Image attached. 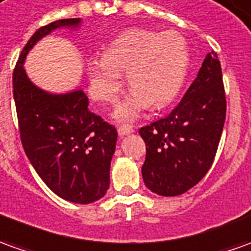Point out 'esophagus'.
I'll use <instances>...</instances> for the list:
<instances>
[{"label":"esophagus","mask_w":251,"mask_h":251,"mask_svg":"<svg viewBox=\"0 0 251 251\" xmlns=\"http://www.w3.org/2000/svg\"><path fill=\"white\" fill-rule=\"evenodd\" d=\"M117 132H119L120 136H126L128 135V134H132L134 129H132V127H129V126H122V127H119Z\"/></svg>","instance_id":"1"}]
</instances>
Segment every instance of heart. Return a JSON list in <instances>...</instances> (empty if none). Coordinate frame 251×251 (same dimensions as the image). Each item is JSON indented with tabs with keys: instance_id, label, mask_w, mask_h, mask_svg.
I'll list each match as a JSON object with an SVG mask.
<instances>
[{
	"instance_id": "heart-1",
	"label": "heart",
	"mask_w": 251,
	"mask_h": 251,
	"mask_svg": "<svg viewBox=\"0 0 251 251\" xmlns=\"http://www.w3.org/2000/svg\"><path fill=\"white\" fill-rule=\"evenodd\" d=\"M90 96L103 103H115L127 72L128 96L113 110V119L131 123L149 105L161 108L180 93L190 70L186 39L175 31L128 30L103 49L102 58L87 61Z\"/></svg>"
}]
</instances>
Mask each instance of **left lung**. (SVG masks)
Wrapping results in <instances>:
<instances>
[{
	"mask_svg": "<svg viewBox=\"0 0 251 251\" xmlns=\"http://www.w3.org/2000/svg\"><path fill=\"white\" fill-rule=\"evenodd\" d=\"M221 65L208 53L180 103L167 117L142 127L146 143L142 177L162 197H176L194 187L215 160L226 122Z\"/></svg>",
	"mask_w": 251,
	"mask_h": 251,
	"instance_id": "8db88e82",
	"label": "left lung"
}]
</instances>
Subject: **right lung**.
Wrapping results in <instances>:
<instances>
[{"label":"right lung","mask_w":251,"mask_h":251,"mask_svg":"<svg viewBox=\"0 0 251 251\" xmlns=\"http://www.w3.org/2000/svg\"><path fill=\"white\" fill-rule=\"evenodd\" d=\"M82 19H63L36 31L13 72V98L24 151L45 184L65 201L91 203L106 194L117 131L89 110L82 89L50 93L24 70L30 50L53 31L79 30Z\"/></svg>","instance_id":"obj_1"}]
</instances>
